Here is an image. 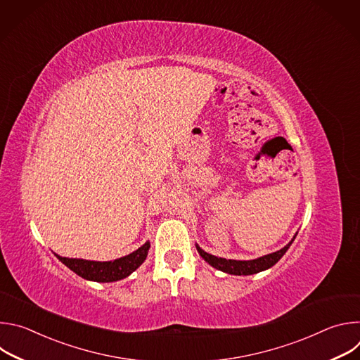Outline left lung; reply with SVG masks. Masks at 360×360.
Here are the masks:
<instances>
[{"instance_id": "8db88e82", "label": "left lung", "mask_w": 360, "mask_h": 360, "mask_svg": "<svg viewBox=\"0 0 360 360\" xmlns=\"http://www.w3.org/2000/svg\"><path fill=\"white\" fill-rule=\"evenodd\" d=\"M297 232L293 235V238L290 239V242L288 245H285L282 249L264 255L261 258H256V259H250V261H236V259H225V258H218L215 255H211L208 252H205L202 248H199V245H196L198 253L202 256L203 261H207L212 268L222 271L225 274L229 275H255V274H259L262 271H266L269 268H272L282 256L286 253V250L289 249V246L292 245V242L295 240Z\"/></svg>"}]
</instances>
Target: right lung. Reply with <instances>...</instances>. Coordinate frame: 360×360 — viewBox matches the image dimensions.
Returning a JSON list of instances; mask_svg holds the SVG:
<instances>
[{"mask_svg": "<svg viewBox=\"0 0 360 360\" xmlns=\"http://www.w3.org/2000/svg\"><path fill=\"white\" fill-rule=\"evenodd\" d=\"M149 240H146L142 246H139L132 253L122 256V258L99 262V261H86V259H78V258H63V256L54 253L57 258L72 272H75L78 276L94 281V282H117L127 276H129L134 271H136L148 256L149 250Z\"/></svg>", "mask_w": 360, "mask_h": 360, "instance_id": "right-lung-1", "label": "right lung"}]
</instances>
